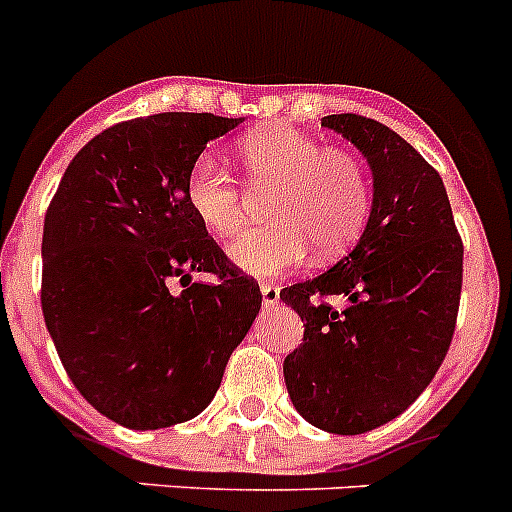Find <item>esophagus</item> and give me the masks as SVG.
Listing matches in <instances>:
<instances>
[{
    "label": "esophagus",
    "mask_w": 512,
    "mask_h": 512,
    "mask_svg": "<svg viewBox=\"0 0 512 512\" xmlns=\"http://www.w3.org/2000/svg\"><path fill=\"white\" fill-rule=\"evenodd\" d=\"M261 295H264V308H274L279 303V287L277 285H261Z\"/></svg>",
    "instance_id": "obj_1"
}]
</instances>
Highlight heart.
Instances as JSON below:
<instances>
[{
	"label": "heart",
	"instance_id": "obj_1",
	"mask_svg": "<svg viewBox=\"0 0 512 512\" xmlns=\"http://www.w3.org/2000/svg\"><path fill=\"white\" fill-rule=\"evenodd\" d=\"M238 150L248 189L269 194L266 220H272L230 246L243 272L274 277L303 264L310 246L329 259L355 243L370 214V181L352 152L323 147L292 126L253 131ZM186 202L217 238H233L248 220L246 189L209 152L191 165Z\"/></svg>",
	"mask_w": 512,
	"mask_h": 512
}]
</instances>
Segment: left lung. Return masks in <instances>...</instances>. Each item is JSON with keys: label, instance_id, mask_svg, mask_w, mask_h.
Masks as SVG:
<instances>
[{"label": "left lung", "instance_id": "1", "mask_svg": "<svg viewBox=\"0 0 512 512\" xmlns=\"http://www.w3.org/2000/svg\"><path fill=\"white\" fill-rule=\"evenodd\" d=\"M321 126L355 144L373 170V207L352 251L279 292L305 334L285 357L292 404L310 425L360 435L399 417L430 386L456 329L464 243L443 178L412 144L357 113ZM334 294L350 300L339 311Z\"/></svg>", "mask_w": 512, "mask_h": 512}]
</instances>
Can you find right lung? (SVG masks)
Listing matches in <instances>:
<instances>
[{"instance_id":"1","label":"right lung","mask_w":512,"mask_h":512,"mask_svg":"<svg viewBox=\"0 0 512 512\" xmlns=\"http://www.w3.org/2000/svg\"><path fill=\"white\" fill-rule=\"evenodd\" d=\"M240 121L155 113L111 126L74 155L48 204L46 329L77 391L131 430L202 414L259 316V285L186 202L194 160ZM194 271L218 282L191 283Z\"/></svg>"}]
</instances>
